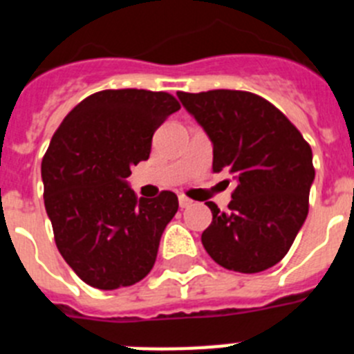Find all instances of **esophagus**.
Listing matches in <instances>:
<instances>
[{
  "mask_svg": "<svg viewBox=\"0 0 354 354\" xmlns=\"http://www.w3.org/2000/svg\"><path fill=\"white\" fill-rule=\"evenodd\" d=\"M179 205H180V207H183V209H187V207H192L193 202H192V200H189V198H186V196H184V195H180V196H179Z\"/></svg>",
  "mask_w": 354,
  "mask_h": 354,
  "instance_id": "obj_1",
  "label": "esophagus"
}]
</instances>
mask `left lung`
<instances>
[{"instance_id": "left-lung-1", "label": "left lung", "mask_w": 354, "mask_h": 354, "mask_svg": "<svg viewBox=\"0 0 354 354\" xmlns=\"http://www.w3.org/2000/svg\"><path fill=\"white\" fill-rule=\"evenodd\" d=\"M212 143V170L237 186L227 211L207 202L212 221L202 245L230 271L259 273L286 257L308 214L315 179L312 149L289 118L241 90L177 92Z\"/></svg>"}]
</instances>
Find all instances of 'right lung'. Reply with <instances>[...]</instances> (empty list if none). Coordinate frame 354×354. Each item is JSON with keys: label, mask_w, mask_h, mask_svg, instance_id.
Returning a JSON list of instances; mask_svg holds the SVG:
<instances>
[{"label": "right lung", "mask_w": 354, "mask_h": 354, "mask_svg": "<svg viewBox=\"0 0 354 354\" xmlns=\"http://www.w3.org/2000/svg\"><path fill=\"white\" fill-rule=\"evenodd\" d=\"M179 109L167 92L104 90L56 129L40 168L44 204L62 257L84 283L118 289L152 270L179 200L171 192L138 200L127 177L149 159L156 129Z\"/></svg>", "instance_id": "add662e5"}]
</instances>
